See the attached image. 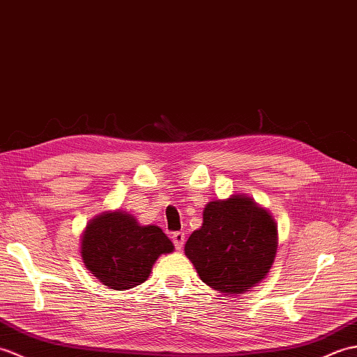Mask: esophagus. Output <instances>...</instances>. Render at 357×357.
I'll use <instances>...</instances> for the list:
<instances>
[{
	"label": "esophagus",
	"mask_w": 357,
	"mask_h": 357,
	"mask_svg": "<svg viewBox=\"0 0 357 357\" xmlns=\"http://www.w3.org/2000/svg\"><path fill=\"white\" fill-rule=\"evenodd\" d=\"M171 238H172V243H174V245H176L177 250L183 249V244H185V232H174Z\"/></svg>",
	"instance_id": "34e87169"
}]
</instances>
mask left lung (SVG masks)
Here are the masks:
<instances>
[{"instance_id":"1","label":"left lung","mask_w":357,"mask_h":357,"mask_svg":"<svg viewBox=\"0 0 357 357\" xmlns=\"http://www.w3.org/2000/svg\"><path fill=\"white\" fill-rule=\"evenodd\" d=\"M278 249L276 223L250 197L234 194L203 211V225L189 236L185 255L204 284L241 295L266 278Z\"/></svg>"}]
</instances>
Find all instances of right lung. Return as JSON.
I'll return each mask as SVG.
<instances>
[{"mask_svg": "<svg viewBox=\"0 0 357 357\" xmlns=\"http://www.w3.org/2000/svg\"><path fill=\"white\" fill-rule=\"evenodd\" d=\"M174 244L158 226H140L131 213L108 211L90 220L82 234L85 267L114 290H126L148 280L157 258Z\"/></svg>", "mask_w": 357, "mask_h": 357, "instance_id": "right-lung-1", "label": "right lung"}]
</instances>
